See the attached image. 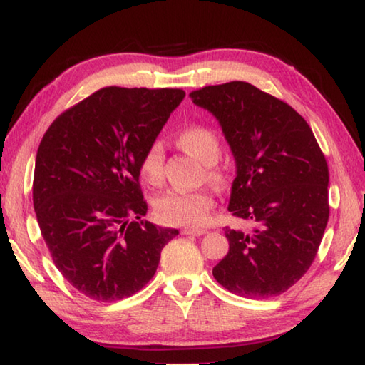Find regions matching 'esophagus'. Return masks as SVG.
Here are the masks:
<instances>
[{
	"mask_svg": "<svg viewBox=\"0 0 365 365\" xmlns=\"http://www.w3.org/2000/svg\"><path fill=\"white\" fill-rule=\"evenodd\" d=\"M182 233L183 235H193V237H201V235L207 233V230H205V228H183Z\"/></svg>",
	"mask_w": 365,
	"mask_h": 365,
	"instance_id": "1",
	"label": "esophagus"
}]
</instances>
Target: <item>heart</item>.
<instances>
[{
  "label": "heart",
  "instance_id": "heart-1",
  "mask_svg": "<svg viewBox=\"0 0 365 365\" xmlns=\"http://www.w3.org/2000/svg\"><path fill=\"white\" fill-rule=\"evenodd\" d=\"M177 143L185 151L193 154L202 163L212 164L220 154L219 138L212 128L206 125H190L177 135ZM164 151L159 141H154L146 148L140 159V175L150 183H158L163 177ZM214 195L207 190L190 191H168L154 201V215L163 224L201 227L205 225L209 214L214 209Z\"/></svg>",
  "mask_w": 365,
  "mask_h": 365
}]
</instances>
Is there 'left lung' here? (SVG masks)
Instances as JSON below:
<instances>
[{
    "mask_svg": "<svg viewBox=\"0 0 365 365\" xmlns=\"http://www.w3.org/2000/svg\"><path fill=\"white\" fill-rule=\"evenodd\" d=\"M219 120L237 177L228 211L250 232L225 227L227 256L212 269L222 287L264 299L293 287L316 259L329 222V165L307 122L248 82L190 93Z\"/></svg>",
    "mask_w": 365,
    "mask_h": 365,
    "instance_id": "1",
    "label": "left lung"
}]
</instances>
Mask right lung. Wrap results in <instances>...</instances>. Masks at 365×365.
I'll use <instances>...</instances> for the list:
<instances>
[{
    "instance_id": "1",
    "label": "right lung",
    "mask_w": 365,
    "mask_h": 365,
    "mask_svg": "<svg viewBox=\"0 0 365 365\" xmlns=\"http://www.w3.org/2000/svg\"><path fill=\"white\" fill-rule=\"evenodd\" d=\"M185 98L180 88L106 86L67 109L38 146L34 207L53 262L103 302L140 292L175 228L143 220L140 159Z\"/></svg>"
}]
</instances>
